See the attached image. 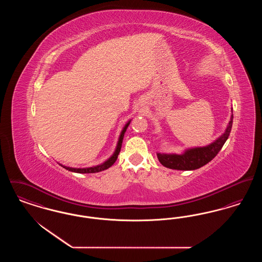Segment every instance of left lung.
<instances>
[{
  "mask_svg": "<svg viewBox=\"0 0 262 262\" xmlns=\"http://www.w3.org/2000/svg\"><path fill=\"white\" fill-rule=\"evenodd\" d=\"M233 125V115H231L230 122L227 125L224 133L216 138L210 144L200 147H190L184 150L183 153H160L157 152L158 160L163 166L181 171L196 170L200 167L210 162L223 147L226 140L230 136Z\"/></svg>",
  "mask_w": 262,
  "mask_h": 262,
  "instance_id": "1",
  "label": "left lung"
}]
</instances>
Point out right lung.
I'll list each match as a JSON object with an SVG mask.
<instances>
[{
  "label": "right lung",
  "instance_id": "obj_1",
  "mask_svg": "<svg viewBox=\"0 0 262 262\" xmlns=\"http://www.w3.org/2000/svg\"><path fill=\"white\" fill-rule=\"evenodd\" d=\"M130 121H132V120H129V121L125 124V126L123 127V129H122V132H121V134H120L119 139H118V143H117L116 149L114 151L112 156H111L110 158H108L105 162L101 163V164L96 165V166L88 167V168H73V167L64 166V165H62V164H60V163H59V164L62 166V168H64L66 170L71 171V172H74V173H78V174H91V173H98V172H101V171L107 170V169L110 168L113 164L116 162V160L118 159V155H119V153H120V151H121V148H122V143H123V139H124V137H125L126 128H127V126L130 124Z\"/></svg>",
  "mask_w": 262,
  "mask_h": 262
}]
</instances>
